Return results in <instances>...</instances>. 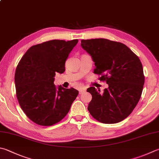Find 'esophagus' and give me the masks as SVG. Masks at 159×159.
Segmentation results:
<instances>
[{
	"instance_id": "obj_1",
	"label": "esophagus",
	"mask_w": 159,
	"mask_h": 159,
	"mask_svg": "<svg viewBox=\"0 0 159 159\" xmlns=\"http://www.w3.org/2000/svg\"><path fill=\"white\" fill-rule=\"evenodd\" d=\"M86 91V88L85 87H82L79 89V93L80 94H82Z\"/></svg>"
}]
</instances>
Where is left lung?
Masks as SVG:
<instances>
[{
	"label": "left lung",
	"instance_id": "obj_1",
	"mask_svg": "<svg viewBox=\"0 0 159 159\" xmlns=\"http://www.w3.org/2000/svg\"><path fill=\"white\" fill-rule=\"evenodd\" d=\"M81 46L95 62L93 73L109 86L100 93L93 86L87 89L92 95L88 110L98 121L117 123L129 116L142 94L145 76L135 53L123 43L106 39H82Z\"/></svg>",
	"mask_w": 159,
	"mask_h": 159
}]
</instances>
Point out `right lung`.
<instances>
[{"instance_id": "add662e5", "label": "right lung", "mask_w": 159, "mask_h": 159, "mask_svg": "<svg viewBox=\"0 0 159 159\" xmlns=\"http://www.w3.org/2000/svg\"><path fill=\"white\" fill-rule=\"evenodd\" d=\"M77 39H54L27 50L15 72L17 100L27 117L41 126H51L66 116L79 91L56 88L57 73L65 71V62Z\"/></svg>"}]
</instances>
